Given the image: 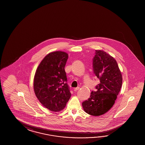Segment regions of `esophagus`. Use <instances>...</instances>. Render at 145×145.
Segmentation results:
<instances>
[{"label":"esophagus","instance_id":"1","mask_svg":"<svg viewBox=\"0 0 145 145\" xmlns=\"http://www.w3.org/2000/svg\"><path fill=\"white\" fill-rule=\"evenodd\" d=\"M79 89V87L75 88L74 89V91H78Z\"/></svg>","mask_w":145,"mask_h":145}]
</instances>
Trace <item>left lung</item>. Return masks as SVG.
I'll use <instances>...</instances> for the list:
<instances>
[{"mask_svg":"<svg viewBox=\"0 0 145 145\" xmlns=\"http://www.w3.org/2000/svg\"><path fill=\"white\" fill-rule=\"evenodd\" d=\"M93 71L100 80L97 91L82 103L84 111L93 116L104 114L113 106L120 91L122 76L114 58L104 51L95 50L92 61Z\"/></svg>","mask_w":145,"mask_h":145,"instance_id":"8db88e82","label":"left lung"}]
</instances>
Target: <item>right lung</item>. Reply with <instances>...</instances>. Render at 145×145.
Returning a JSON list of instances; mask_svg holds the SVG:
<instances>
[{
  "label": "right lung",
  "instance_id": "1",
  "mask_svg": "<svg viewBox=\"0 0 145 145\" xmlns=\"http://www.w3.org/2000/svg\"><path fill=\"white\" fill-rule=\"evenodd\" d=\"M68 57L64 52L50 53L40 62L34 76L35 94L41 104L52 111L64 109L71 98L64 68Z\"/></svg>",
  "mask_w": 145,
  "mask_h": 145
}]
</instances>
